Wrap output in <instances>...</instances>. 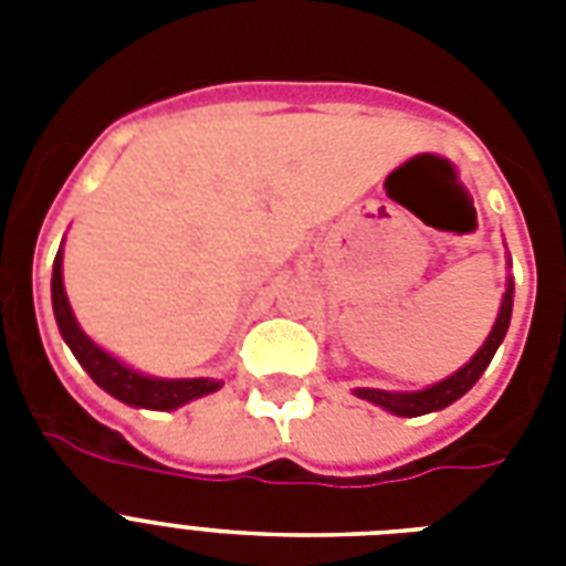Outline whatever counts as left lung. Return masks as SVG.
<instances>
[{
    "label": "left lung",
    "instance_id": "left-lung-1",
    "mask_svg": "<svg viewBox=\"0 0 566 566\" xmlns=\"http://www.w3.org/2000/svg\"><path fill=\"white\" fill-rule=\"evenodd\" d=\"M511 308H514V282L509 279V287H505V296H502L500 317L493 323L491 335L482 344V349L470 358V361L461 367L458 373H452L449 378L438 381V385L426 387V390H417V394H390V390H373V387H358L355 396H361L367 402L381 405L385 411L396 413V417H420V413H431L447 408L455 399L470 390V387L482 378V373L488 370V364L493 361V355L500 349V344L505 340V332H509L511 323Z\"/></svg>",
    "mask_w": 566,
    "mask_h": 566
}]
</instances>
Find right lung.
Returning <instances> with one entry per match:
<instances>
[{"label":"right lung","mask_w":566,"mask_h":566,"mask_svg":"<svg viewBox=\"0 0 566 566\" xmlns=\"http://www.w3.org/2000/svg\"><path fill=\"white\" fill-rule=\"evenodd\" d=\"M52 308H55V323L61 328V337L73 349L78 364L105 394H111L119 402L135 405V408H153V411H172V408H179L190 399L220 390L222 381H217V378H153L128 370L126 364L117 361L114 355L93 344L91 337L82 332V326L75 323L73 308L66 302L61 249H57L55 266H52Z\"/></svg>","instance_id":"add662e5"}]
</instances>
